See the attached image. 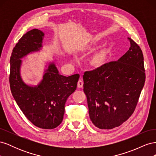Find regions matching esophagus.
I'll return each instance as SVG.
<instances>
[{"label":"esophagus","instance_id":"obj_1","mask_svg":"<svg viewBox=\"0 0 156 156\" xmlns=\"http://www.w3.org/2000/svg\"><path fill=\"white\" fill-rule=\"evenodd\" d=\"M77 87L79 88H82L83 87V81L82 79H79L77 82Z\"/></svg>","mask_w":156,"mask_h":156}]
</instances>
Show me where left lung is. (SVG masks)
Here are the masks:
<instances>
[{"instance_id":"8db88e82","label":"left lung","mask_w":156,"mask_h":156,"mask_svg":"<svg viewBox=\"0 0 156 156\" xmlns=\"http://www.w3.org/2000/svg\"><path fill=\"white\" fill-rule=\"evenodd\" d=\"M130 48L118 60L83 75V90L92 123L101 129L119 127L133 114L146 75L143 51L128 37Z\"/></svg>"}]
</instances>
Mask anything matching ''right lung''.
Listing matches in <instances>:
<instances>
[{"label":"right lung","mask_w":156,"mask_h":156,"mask_svg":"<svg viewBox=\"0 0 156 156\" xmlns=\"http://www.w3.org/2000/svg\"><path fill=\"white\" fill-rule=\"evenodd\" d=\"M44 36L43 32L35 29L18 41L10 57L9 81L14 100L28 120L40 128L51 129L62 122L66 101L76 90L79 75L63 76L51 63L37 87H29L22 81L20 59L30 52L39 51Z\"/></svg>","instance_id":"add662e5"}]
</instances>
